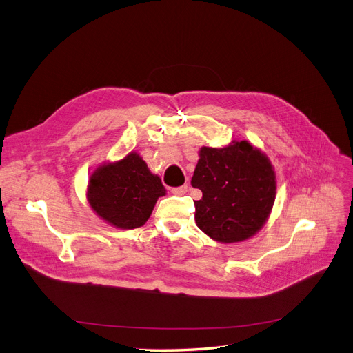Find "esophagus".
<instances>
[{
    "label": "esophagus",
    "instance_id": "1",
    "mask_svg": "<svg viewBox=\"0 0 353 353\" xmlns=\"http://www.w3.org/2000/svg\"><path fill=\"white\" fill-rule=\"evenodd\" d=\"M186 191H188V185H182V186H176V188H172L171 190V192L174 194V195H183V194H186Z\"/></svg>",
    "mask_w": 353,
    "mask_h": 353
}]
</instances>
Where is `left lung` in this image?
Wrapping results in <instances>:
<instances>
[{
	"label": "left lung",
	"instance_id": "8db88e82",
	"mask_svg": "<svg viewBox=\"0 0 353 353\" xmlns=\"http://www.w3.org/2000/svg\"><path fill=\"white\" fill-rule=\"evenodd\" d=\"M191 185L202 191L194 202L196 226L225 243L255 235L275 202L272 165L246 141L221 150L203 147Z\"/></svg>",
	"mask_w": 353,
	"mask_h": 353
}]
</instances>
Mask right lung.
Masks as SVG:
<instances>
[{
  "mask_svg": "<svg viewBox=\"0 0 353 353\" xmlns=\"http://www.w3.org/2000/svg\"><path fill=\"white\" fill-rule=\"evenodd\" d=\"M162 195L165 186L159 176L152 175L137 154L103 165L91 175L88 185L91 208L102 219L123 230H134L147 222Z\"/></svg>",
  "mask_w": 353,
  "mask_h": 353,
  "instance_id": "obj_1",
  "label": "right lung"
}]
</instances>
